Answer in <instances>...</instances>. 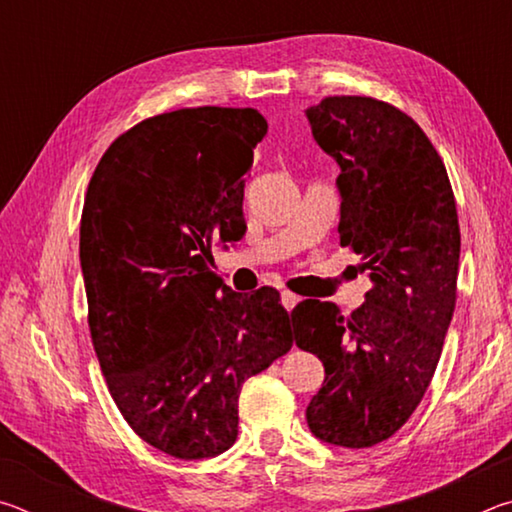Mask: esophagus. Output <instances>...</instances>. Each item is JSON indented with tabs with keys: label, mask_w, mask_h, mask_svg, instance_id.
<instances>
[{
	"label": "esophagus",
	"mask_w": 512,
	"mask_h": 512,
	"mask_svg": "<svg viewBox=\"0 0 512 512\" xmlns=\"http://www.w3.org/2000/svg\"><path fill=\"white\" fill-rule=\"evenodd\" d=\"M280 298H282V305H284V309H287V311H291L300 302V298L296 296V293H291V291H282Z\"/></svg>",
	"instance_id": "esophagus-1"
}]
</instances>
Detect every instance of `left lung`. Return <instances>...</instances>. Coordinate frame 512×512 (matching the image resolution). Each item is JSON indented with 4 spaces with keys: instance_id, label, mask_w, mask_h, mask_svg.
<instances>
[{
    "instance_id": "obj_1",
    "label": "left lung",
    "mask_w": 512,
    "mask_h": 512,
    "mask_svg": "<svg viewBox=\"0 0 512 512\" xmlns=\"http://www.w3.org/2000/svg\"><path fill=\"white\" fill-rule=\"evenodd\" d=\"M307 119L341 167V246L361 255L372 289L350 316L302 300L291 332L325 366L307 406L311 433L361 449L391 438L427 393L456 307L461 230L445 164L406 112L325 97Z\"/></svg>"
}]
</instances>
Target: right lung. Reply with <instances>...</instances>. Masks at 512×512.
I'll list each match as a JSON object with an SVG mask.
<instances>
[{
	"label": "right lung",
	"mask_w": 512,
	"mask_h": 512,
	"mask_svg": "<svg viewBox=\"0 0 512 512\" xmlns=\"http://www.w3.org/2000/svg\"><path fill=\"white\" fill-rule=\"evenodd\" d=\"M268 131L253 108H183L103 153L81 214L88 325L131 429L194 461L237 440L239 393L293 345L280 293L241 296L210 264L246 232L244 185Z\"/></svg>",
	"instance_id": "right-lung-1"
}]
</instances>
